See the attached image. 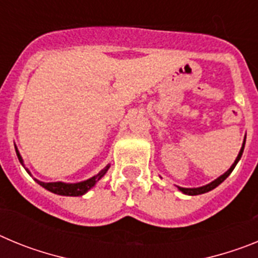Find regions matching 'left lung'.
I'll list each match as a JSON object with an SVG mask.
<instances>
[{
  "label": "left lung",
  "instance_id": "left-lung-1",
  "mask_svg": "<svg viewBox=\"0 0 258 258\" xmlns=\"http://www.w3.org/2000/svg\"><path fill=\"white\" fill-rule=\"evenodd\" d=\"M244 145H245V141L243 142V146H241V149H240V152H239L238 157H236V160L234 161V164L231 165V168H230L229 170H227L225 174H222L221 177H218L217 179H214L213 182H211V183L206 184V186H203V187H198V188H183V187H178L179 190L182 191L183 194H187V195H200V194H204V192H208V191L213 190V188H216L220 183H222L225 179L227 178L230 175V173L234 170V168H235V165L238 164V161L240 160V157H241V154H243V150H244Z\"/></svg>",
  "mask_w": 258,
  "mask_h": 258
}]
</instances>
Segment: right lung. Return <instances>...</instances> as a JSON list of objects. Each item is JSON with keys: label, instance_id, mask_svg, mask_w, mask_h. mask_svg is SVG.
<instances>
[{"label": "right lung", "instance_id": "right-lung-1", "mask_svg": "<svg viewBox=\"0 0 258 258\" xmlns=\"http://www.w3.org/2000/svg\"><path fill=\"white\" fill-rule=\"evenodd\" d=\"M15 151H17L18 159H19L20 163L23 164V159L22 156H20L19 151L17 150V147H15ZM109 165H107L106 168H104L103 170H101L97 175H94V177L86 179V181L84 182H79V183H64V182H47V183H45V182H41L38 181V179H35V181L44 188H46V190L51 191V192L54 194H58V195H64V197H81V195H84L86 191L90 190V188L94 186L95 182L99 181V179L106 174ZM26 170L28 172V169Z\"/></svg>", "mask_w": 258, "mask_h": 258}]
</instances>
